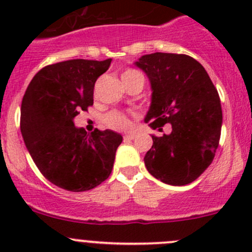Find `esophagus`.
<instances>
[{
    "instance_id": "1",
    "label": "esophagus",
    "mask_w": 252,
    "mask_h": 252,
    "mask_svg": "<svg viewBox=\"0 0 252 252\" xmlns=\"http://www.w3.org/2000/svg\"><path fill=\"white\" fill-rule=\"evenodd\" d=\"M134 138H135V134H126V135H124V139H126V140H133Z\"/></svg>"
}]
</instances>
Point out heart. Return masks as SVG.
Instances as JSON below:
<instances>
[{
    "instance_id": "heart-1",
    "label": "heart",
    "mask_w": 252,
    "mask_h": 252,
    "mask_svg": "<svg viewBox=\"0 0 252 252\" xmlns=\"http://www.w3.org/2000/svg\"><path fill=\"white\" fill-rule=\"evenodd\" d=\"M138 70L135 69H126V72L122 74V78L128 77V75L138 74ZM105 124L108 128L114 129V130H126V129L130 128V121H129L128 117L118 111L110 112V113L105 117Z\"/></svg>"
}]
</instances>
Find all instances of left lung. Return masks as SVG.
Instances as JSON below:
<instances>
[{
    "label": "left lung",
    "instance_id": "left-lung-1",
    "mask_svg": "<svg viewBox=\"0 0 252 252\" xmlns=\"http://www.w3.org/2000/svg\"><path fill=\"white\" fill-rule=\"evenodd\" d=\"M151 83V106L145 122L162 131L152 135L145 166L171 185L194 182L212 163L222 129L220 95L205 68L188 55L155 52L135 62Z\"/></svg>",
    "mask_w": 252,
    "mask_h": 252
}]
</instances>
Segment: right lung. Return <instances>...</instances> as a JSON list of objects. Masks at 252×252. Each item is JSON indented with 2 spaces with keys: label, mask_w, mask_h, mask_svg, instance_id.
<instances>
[{
  "label": "right lung",
  "mask_w": 252,
  "mask_h": 252,
  "mask_svg": "<svg viewBox=\"0 0 252 252\" xmlns=\"http://www.w3.org/2000/svg\"><path fill=\"white\" fill-rule=\"evenodd\" d=\"M112 60H69L46 65L30 81L20 107V131L41 174L68 191H86L110 177L121 134L86 135L74 117L94 103V86Z\"/></svg>",
  "instance_id": "add662e5"
}]
</instances>
